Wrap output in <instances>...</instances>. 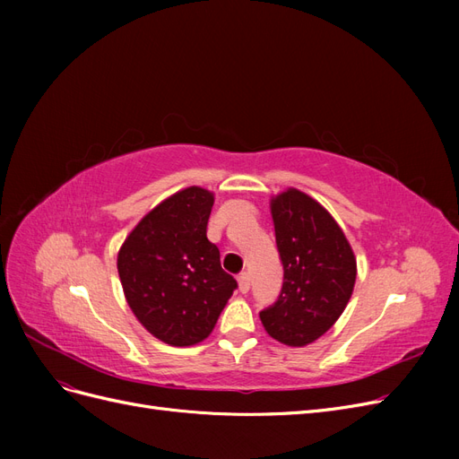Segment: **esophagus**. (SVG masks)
<instances>
[{"mask_svg": "<svg viewBox=\"0 0 459 459\" xmlns=\"http://www.w3.org/2000/svg\"><path fill=\"white\" fill-rule=\"evenodd\" d=\"M238 283H239V290L245 295L248 293V289H251V277H248V273H239Z\"/></svg>", "mask_w": 459, "mask_h": 459, "instance_id": "esophagus-1", "label": "esophagus"}]
</instances>
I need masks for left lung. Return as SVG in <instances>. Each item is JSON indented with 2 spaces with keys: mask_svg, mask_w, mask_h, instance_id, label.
<instances>
[{
  "mask_svg": "<svg viewBox=\"0 0 459 459\" xmlns=\"http://www.w3.org/2000/svg\"><path fill=\"white\" fill-rule=\"evenodd\" d=\"M283 287L260 319L268 335L307 346L335 325L356 283V256L341 226L307 193L289 187L270 201Z\"/></svg>",
  "mask_w": 459,
  "mask_h": 459,
  "instance_id": "1",
  "label": "left lung"
}]
</instances>
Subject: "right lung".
<instances>
[{"instance_id":"1","label":"right lung","mask_w":459,"mask_h":459,"mask_svg":"<svg viewBox=\"0 0 459 459\" xmlns=\"http://www.w3.org/2000/svg\"><path fill=\"white\" fill-rule=\"evenodd\" d=\"M214 193L191 186L149 211L124 239L117 268L128 307L152 337L193 346L211 335L238 281L206 239Z\"/></svg>"}]
</instances>
